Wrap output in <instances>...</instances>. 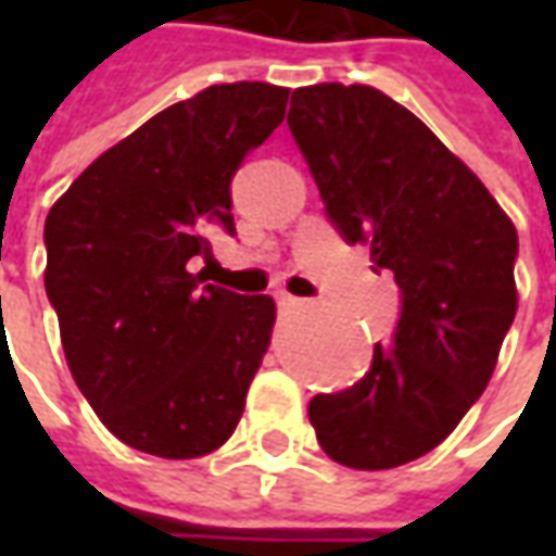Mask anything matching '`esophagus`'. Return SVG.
<instances>
[{
	"mask_svg": "<svg viewBox=\"0 0 556 556\" xmlns=\"http://www.w3.org/2000/svg\"><path fill=\"white\" fill-rule=\"evenodd\" d=\"M274 301H277V306L279 309H291V306H298V298H291L289 291H277V294H274Z\"/></svg>",
	"mask_w": 556,
	"mask_h": 556,
	"instance_id": "34e87169",
	"label": "esophagus"
}]
</instances>
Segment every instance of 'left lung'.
<instances>
[{"label":"left lung","mask_w":556,"mask_h":556,"mask_svg":"<svg viewBox=\"0 0 556 556\" xmlns=\"http://www.w3.org/2000/svg\"><path fill=\"white\" fill-rule=\"evenodd\" d=\"M289 130L333 229L369 243L402 291L390 345H375L357 384L313 396L309 422L339 465H408L489 384L518 306V235L485 184L384 91L298 89Z\"/></svg>","instance_id":"1"}]
</instances>
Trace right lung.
I'll return each mask as SVG.
<instances>
[{
	"mask_svg": "<svg viewBox=\"0 0 556 556\" xmlns=\"http://www.w3.org/2000/svg\"><path fill=\"white\" fill-rule=\"evenodd\" d=\"M289 89L211 86L103 151L50 207L47 298L79 393L118 441L195 458L229 441L277 306L202 286L190 258L235 235L231 178L282 122Z\"/></svg>",
	"mask_w": 556,
	"mask_h": 556,
	"instance_id": "add662e5",
	"label": "right lung"
}]
</instances>
